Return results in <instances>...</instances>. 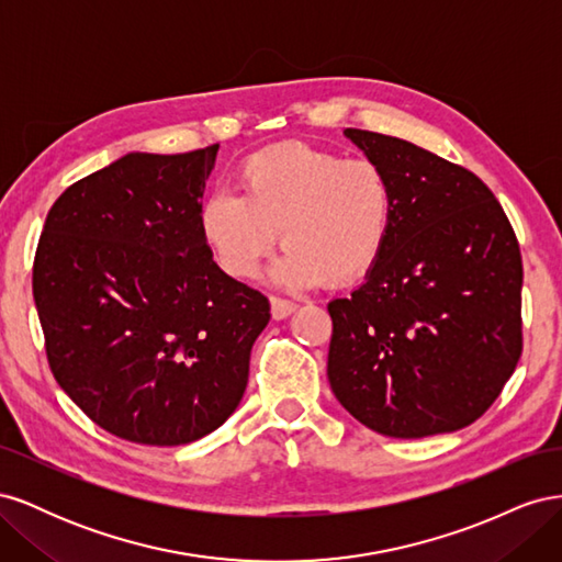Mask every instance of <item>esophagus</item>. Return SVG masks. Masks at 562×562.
I'll return each mask as SVG.
<instances>
[{
    "mask_svg": "<svg viewBox=\"0 0 562 562\" xmlns=\"http://www.w3.org/2000/svg\"><path fill=\"white\" fill-rule=\"evenodd\" d=\"M269 304H271V318H274V321H283V318H288L297 310L295 302L281 300V297H271Z\"/></svg>",
    "mask_w": 562,
    "mask_h": 562,
    "instance_id": "1",
    "label": "esophagus"
}]
</instances>
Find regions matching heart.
I'll return each instance as SVG.
<instances>
[{
  "label": "heart",
  "mask_w": 562,
  "mask_h": 562,
  "mask_svg": "<svg viewBox=\"0 0 562 562\" xmlns=\"http://www.w3.org/2000/svg\"><path fill=\"white\" fill-rule=\"evenodd\" d=\"M241 194L217 190L199 209V232L227 274L250 279L277 244L274 279L288 288L363 279L389 244L394 182L378 161L285 143L239 168Z\"/></svg>",
  "instance_id": "b5f03b06"
}]
</instances>
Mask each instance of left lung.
<instances>
[{
    "label": "left lung",
    "mask_w": 562,
    "mask_h": 562,
    "mask_svg": "<svg viewBox=\"0 0 562 562\" xmlns=\"http://www.w3.org/2000/svg\"><path fill=\"white\" fill-rule=\"evenodd\" d=\"M345 135L389 173L396 215L380 262L328 304L333 394L391 438L469 427L520 359L516 234L467 168L391 135Z\"/></svg>",
    "instance_id": "8db88e82"
}]
</instances>
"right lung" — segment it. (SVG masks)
Here are the masks:
<instances>
[{"mask_svg": "<svg viewBox=\"0 0 562 562\" xmlns=\"http://www.w3.org/2000/svg\"><path fill=\"white\" fill-rule=\"evenodd\" d=\"M217 147L128 151L50 206L32 293L60 389L98 427L184 446L239 407L262 293L227 277L199 232Z\"/></svg>", "mask_w": 562, "mask_h": 562, "instance_id": "obj_1", "label": "right lung"}]
</instances>
